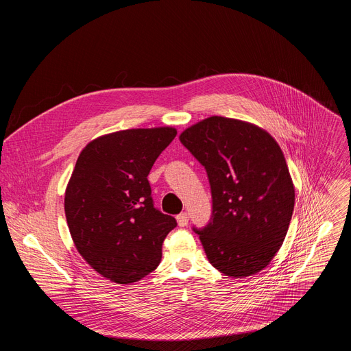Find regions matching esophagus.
I'll return each instance as SVG.
<instances>
[{"instance_id": "obj_1", "label": "esophagus", "mask_w": 351, "mask_h": 351, "mask_svg": "<svg viewBox=\"0 0 351 351\" xmlns=\"http://www.w3.org/2000/svg\"><path fill=\"white\" fill-rule=\"evenodd\" d=\"M176 221H178V225H179L180 228H183V226H186V225L189 223V215H187L186 213H182V214H179V215L176 217Z\"/></svg>"}]
</instances>
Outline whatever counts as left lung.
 Instances as JSON below:
<instances>
[{"mask_svg":"<svg viewBox=\"0 0 351 351\" xmlns=\"http://www.w3.org/2000/svg\"><path fill=\"white\" fill-rule=\"evenodd\" d=\"M179 138L211 184L213 221L195 230L208 261L230 278L258 274L282 247L294 210L279 144L265 129L225 117L199 121Z\"/></svg>","mask_w":351,"mask_h":351,"instance_id":"obj_1","label":"left lung"}]
</instances>
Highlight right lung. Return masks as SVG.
<instances>
[{
    "label": "right lung",
    "mask_w": 351,
    "mask_h": 351,
    "mask_svg": "<svg viewBox=\"0 0 351 351\" xmlns=\"http://www.w3.org/2000/svg\"><path fill=\"white\" fill-rule=\"evenodd\" d=\"M176 133L118 130L91 140L77 157L65 190L68 228L83 260L111 282L134 283L161 261L176 221L154 208L147 176Z\"/></svg>",
    "instance_id": "add662e5"
}]
</instances>
